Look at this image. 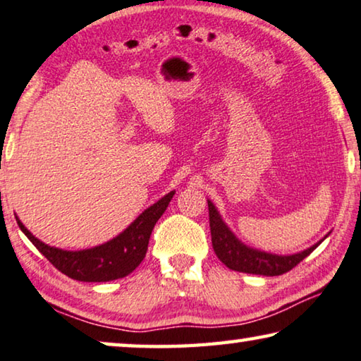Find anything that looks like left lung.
<instances>
[{"label":"left lung","instance_id":"obj_1","mask_svg":"<svg viewBox=\"0 0 361 361\" xmlns=\"http://www.w3.org/2000/svg\"><path fill=\"white\" fill-rule=\"evenodd\" d=\"M208 212H209V229H212V243L214 248L216 257L223 262L227 268L238 271V273L247 274H259V276H281L290 271L292 268L307 258L321 242L314 243L313 247L307 248L295 255H273L255 250L238 240L232 234L229 227L221 219L218 209L208 200ZM328 237V235H326Z\"/></svg>","mask_w":361,"mask_h":361}]
</instances>
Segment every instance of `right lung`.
<instances>
[{"label": "right lung", "mask_w": 361, "mask_h": 361, "mask_svg": "<svg viewBox=\"0 0 361 361\" xmlns=\"http://www.w3.org/2000/svg\"><path fill=\"white\" fill-rule=\"evenodd\" d=\"M173 195L174 192H169L168 195L147 208L134 223L113 240L79 252L49 247L38 240L35 235H32L18 216H16V221L27 238L38 248V252L63 274L80 282H108L126 277L142 263L148 250V240L153 227L166 212Z\"/></svg>", "instance_id": "right-lung-1"}]
</instances>
